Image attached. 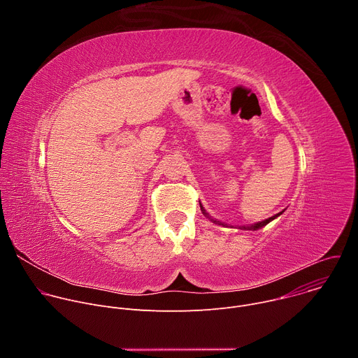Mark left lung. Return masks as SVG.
<instances>
[{
	"mask_svg": "<svg viewBox=\"0 0 358 358\" xmlns=\"http://www.w3.org/2000/svg\"><path fill=\"white\" fill-rule=\"evenodd\" d=\"M201 206V203H199ZM201 211H202V214L206 215V217H208L213 222H215V224H218V225H224L222 222H220V221H217V220H213L210 215H208V213L203 210V207H201ZM283 213V211H282ZM282 213H279V214H276V215H273V217H271V218H268V220H265V221H261V222H257V224H253V225H242V227H239V229H243V231H257V229H259V228H262V227H265V225H268L271 221H273L275 218H278Z\"/></svg>",
	"mask_w": 358,
	"mask_h": 358,
	"instance_id": "left-lung-1",
	"label": "left lung"
}]
</instances>
